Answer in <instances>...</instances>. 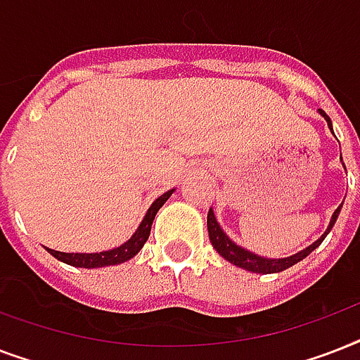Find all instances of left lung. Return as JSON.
Here are the masks:
<instances>
[{"mask_svg":"<svg viewBox=\"0 0 360 360\" xmlns=\"http://www.w3.org/2000/svg\"><path fill=\"white\" fill-rule=\"evenodd\" d=\"M319 115H321V117L327 121L330 132H333V123H330L329 115L325 114L323 110H319ZM333 134H335V132H333ZM340 160H342V157H340ZM340 209H342V205L336 209L335 213H333L329 226H327V230H325L323 236L319 237L318 240H314L310 246H307V248H302V250H299L297 254H291V256H288V257H265V256H259V254H256V252L246 250L245 246H239L236 240H231L230 237L226 236V231L220 228L219 220H217V217H214L213 209H209V214H207L209 239H211V245H213L214 250L219 252L220 256L224 257L226 262L233 263V265H237V267L245 269V271H252V273H259V274L280 273V271H285V269L291 267V265H295V263H299L301 259H304V257H307L310 252L316 250V248H318V246L323 243V239L327 237V233L333 230V226H335L336 219H338V214H340Z\"/></svg>","mask_w":360,"mask_h":360,"instance_id":"left-lung-1","label":"left lung"}]
</instances>
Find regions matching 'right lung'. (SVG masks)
<instances>
[{
  "label": "right lung",
  "mask_w": 360,
  "mask_h": 360,
  "mask_svg": "<svg viewBox=\"0 0 360 360\" xmlns=\"http://www.w3.org/2000/svg\"><path fill=\"white\" fill-rule=\"evenodd\" d=\"M174 192L175 188L164 192L162 196H158L157 200L151 203V207L147 209L146 217H143V220H141L140 226H138V230L132 233V237H130L129 240H124L123 245L103 252H59L52 250V248H46V250L50 252L56 259H59V262L82 269L108 267V265H120V263L129 262L130 257H134L136 254L143 248L146 240L149 239V233H151V226L153 220H155V214L158 213V209L162 207L164 203H166V200H168Z\"/></svg>",
  "instance_id": "obj_1"
}]
</instances>
